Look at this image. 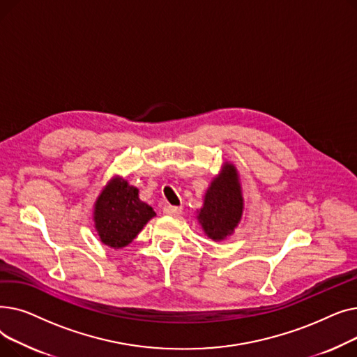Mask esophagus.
<instances>
[{
    "instance_id": "34e87169",
    "label": "esophagus",
    "mask_w": 357,
    "mask_h": 357,
    "mask_svg": "<svg viewBox=\"0 0 357 357\" xmlns=\"http://www.w3.org/2000/svg\"><path fill=\"white\" fill-rule=\"evenodd\" d=\"M182 213V208L181 207H172V205H165L163 207V214L166 215H172V217H176Z\"/></svg>"
}]
</instances>
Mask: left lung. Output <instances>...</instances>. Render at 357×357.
Listing matches in <instances>:
<instances>
[{
  "label": "left lung",
  "instance_id": "obj_1",
  "mask_svg": "<svg viewBox=\"0 0 357 357\" xmlns=\"http://www.w3.org/2000/svg\"><path fill=\"white\" fill-rule=\"evenodd\" d=\"M243 211L245 198L238 172L233 163L224 162L220 174L205 191L202 207L197 210V220L205 236L221 241L234 233Z\"/></svg>",
  "mask_w": 357,
  "mask_h": 357
}]
</instances>
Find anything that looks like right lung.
I'll return each mask as SVG.
<instances>
[{"mask_svg":"<svg viewBox=\"0 0 357 357\" xmlns=\"http://www.w3.org/2000/svg\"><path fill=\"white\" fill-rule=\"evenodd\" d=\"M155 215L153 208L139 198V188L123 176L107 182L92 210L93 229L109 249L128 246Z\"/></svg>","mask_w":357,"mask_h":357,"instance_id":"right-lung-1","label":"right lung"}]
</instances>
